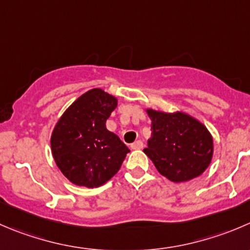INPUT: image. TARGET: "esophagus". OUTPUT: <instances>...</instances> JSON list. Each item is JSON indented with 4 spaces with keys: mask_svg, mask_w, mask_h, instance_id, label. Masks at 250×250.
Masks as SVG:
<instances>
[{
    "mask_svg": "<svg viewBox=\"0 0 250 250\" xmlns=\"http://www.w3.org/2000/svg\"><path fill=\"white\" fill-rule=\"evenodd\" d=\"M143 146H144V144H143L142 140H137V142H134L132 145H130V147H132L133 150L143 149Z\"/></svg>",
    "mask_w": 250,
    "mask_h": 250,
    "instance_id": "34e87169",
    "label": "esophagus"
}]
</instances>
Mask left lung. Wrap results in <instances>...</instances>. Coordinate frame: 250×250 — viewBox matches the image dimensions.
<instances>
[{
	"label": "left lung",
	"instance_id": "8db88e82",
	"mask_svg": "<svg viewBox=\"0 0 250 250\" xmlns=\"http://www.w3.org/2000/svg\"><path fill=\"white\" fill-rule=\"evenodd\" d=\"M146 112L151 120V138L144 152L157 171L176 183L200 176L211 162L214 150L209 130L186 113Z\"/></svg>",
	"mask_w": 250,
	"mask_h": 250
}]
</instances>
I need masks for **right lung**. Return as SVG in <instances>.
Listing matches in <instances>:
<instances>
[{
  "instance_id": "right-lung-1",
  "label": "right lung",
  "mask_w": 250,
  "mask_h": 250,
  "mask_svg": "<svg viewBox=\"0 0 250 250\" xmlns=\"http://www.w3.org/2000/svg\"><path fill=\"white\" fill-rule=\"evenodd\" d=\"M117 100L101 89H91L77 99L58 120L51 149L61 172L77 186L96 188L121 168L127 145L106 128Z\"/></svg>"
}]
</instances>
